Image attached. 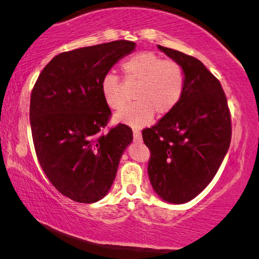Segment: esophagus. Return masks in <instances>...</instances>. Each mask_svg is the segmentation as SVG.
<instances>
[{
    "instance_id": "esophagus-1",
    "label": "esophagus",
    "mask_w": 259,
    "mask_h": 259,
    "mask_svg": "<svg viewBox=\"0 0 259 259\" xmlns=\"http://www.w3.org/2000/svg\"><path fill=\"white\" fill-rule=\"evenodd\" d=\"M133 137H134V141H138V142L142 141V135H141V132H140L139 130L133 131Z\"/></svg>"
}]
</instances>
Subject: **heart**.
Wrapping results in <instances>:
<instances>
[{
	"mask_svg": "<svg viewBox=\"0 0 259 259\" xmlns=\"http://www.w3.org/2000/svg\"><path fill=\"white\" fill-rule=\"evenodd\" d=\"M126 83L138 84L134 104L122 109L116 120L124 124L143 127L150 124L155 113L162 118L173 112L183 98L185 72L174 60H162L152 52H139L121 63ZM104 101L111 109H121L126 102L124 84L115 74L104 75L101 80Z\"/></svg>",
	"mask_w": 259,
	"mask_h": 259,
	"instance_id": "obj_1",
	"label": "heart"
}]
</instances>
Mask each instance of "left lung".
<instances>
[{
	"label": "left lung",
	"mask_w": 259,
	"mask_h": 259,
	"mask_svg": "<svg viewBox=\"0 0 259 259\" xmlns=\"http://www.w3.org/2000/svg\"><path fill=\"white\" fill-rule=\"evenodd\" d=\"M185 72L178 108L142 131L150 150L148 174L153 190L171 203L196 198L214 179L232 135L228 100L220 80L188 54L158 45Z\"/></svg>",
	"instance_id": "8db88e82"
}]
</instances>
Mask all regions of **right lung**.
Listing matches in <instances>:
<instances>
[{
    "mask_svg": "<svg viewBox=\"0 0 259 259\" xmlns=\"http://www.w3.org/2000/svg\"><path fill=\"white\" fill-rule=\"evenodd\" d=\"M134 49V42L119 39L62 52L44 67L31 91L36 156L53 187L71 200L92 203L106 196L132 142L127 125L104 132L111 110L101 80Z\"/></svg>",
    "mask_w": 259,
    "mask_h": 259,
    "instance_id": "1",
    "label": "right lung"
}]
</instances>
